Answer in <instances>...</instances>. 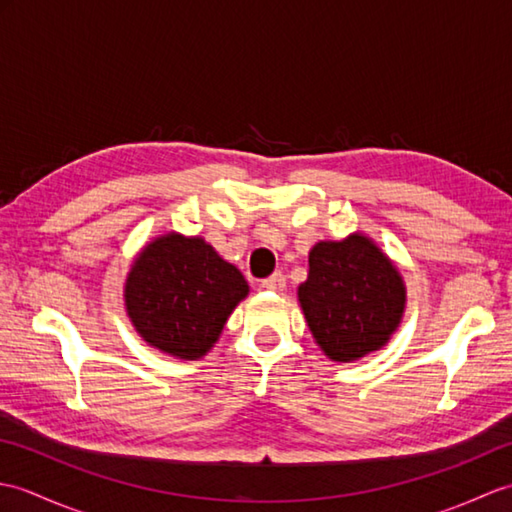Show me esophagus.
Listing matches in <instances>:
<instances>
[{"label":"esophagus","instance_id":"esophagus-1","mask_svg":"<svg viewBox=\"0 0 512 512\" xmlns=\"http://www.w3.org/2000/svg\"><path fill=\"white\" fill-rule=\"evenodd\" d=\"M262 288H264V290H273V292L284 290V288H286V277L281 275V273H273L268 279L262 281Z\"/></svg>","mask_w":512,"mask_h":512}]
</instances>
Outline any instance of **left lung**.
Masks as SVG:
<instances>
[{
	"label": "left lung",
	"mask_w": 512,
	"mask_h": 512,
	"mask_svg": "<svg viewBox=\"0 0 512 512\" xmlns=\"http://www.w3.org/2000/svg\"><path fill=\"white\" fill-rule=\"evenodd\" d=\"M297 295L325 356L352 363L383 347L400 325L407 290L394 262L363 233L319 242Z\"/></svg>",
	"instance_id": "1"
}]
</instances>
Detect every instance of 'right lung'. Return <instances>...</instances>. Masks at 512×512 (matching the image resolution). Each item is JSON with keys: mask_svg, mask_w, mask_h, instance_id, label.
<instances>
[{"mask_svg": "<svg viewBox=\"0 0 512 512\" xmlns=\"http://www.w3.org/2000/svg\"><path fill=\"white\" fill-rule=\"evenodd\" d=\"M246 295V279L233 264L202 237L180 233L149 242L125 281V308L136 332L184 361H198L211 350Z\"/></svg>", "mask_w": 512, "mask_h": 512, "instance_id": "add662e5", "label": "right lung"}]
</instances>
